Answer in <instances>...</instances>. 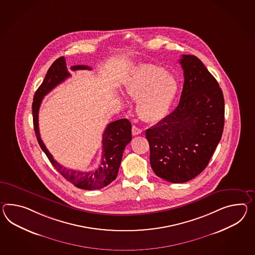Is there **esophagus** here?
<instances>
[{
  "instance_id": "1",
  "label": "esophagus",
  "mask_w": 255,
  "mask_h": 255,
  "mask_svg": "<svg viewBox=\"0 0 255 255\" xmlns=\"http://www.w3.org/2000/svg\"><path fill=\"white\" fill-rule=\"evenodd\" d=\"M131 132H132L133 135H138V134H140L142 132V129L138 128L135 125H133L132 128H131Z\"/></svg>"
}]
</instances>
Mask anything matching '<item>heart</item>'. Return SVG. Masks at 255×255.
I'll use <instances>...</instances> for the list:
<instances>
[{
	"instance_id": "b5f03b06",
	"label": "heart",
	"mask_w": 255,
	"mask_h": 255,
	"mask_svg": "<svg viewBox=\"0 0 255 255\" xmlns=\"http://www.w3.org/2000/svg\"><path fill=\"white\" fill-rule=\"evenodd\" d=\"M126 93L137 100L143 121L155 123L165 117L178 91V83L163 67L145 64L137 69L126 85Z\"/></svg>"
}]
</instances>
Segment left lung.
Returning a JSON list of instances; mask_svg holds the SVG:
<instances>
[{
	"mask_svg": "<svg viewBox=\"0 0 255 255\" xmlns=\"http://www.w3.org/2000/svg\"><path fill=\"white\" fill-rule=\"evenodd\" d=\"M184 84L177 108L145 130L156 176L182 183L208 165L223 133L225 101L216 78L193 55H182Z\"/></svg>",
	"mask_w": 255,
	"mask_h": 255,
	"instance_id": "1",
	"label": "left lung"
}]
</instances>
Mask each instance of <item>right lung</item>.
Wrapping results in <instances>:
<instances>
[{
	"instance_id": "1",
	"label": "right lung",
	"mask_w": 255,
	"mask_h": 255,
	"mask_svg": "<svg viewBox=\"0 0 255 255\" xmlns=\"http://www.w3.org/2000/svg\"><path fill=\"white\" fill-rule=\"evenodd\" d=\"M71 70H91V67L87 65H75L71 67ZM70 76L71 74L66 67L64 57L58 58L51 64L42 84L34 95L32 103L34 130L39 146L48 156L52 166L62 174L64 179L80 189L99 190L109 185L116 179L125 146L131 140V125L127 119H121L108 125L102 135V156L98 168L93 170L77 171L65 168L58 163L41 140L38 129V111L44 97Z\"/></svg>"
}]
</instances>
